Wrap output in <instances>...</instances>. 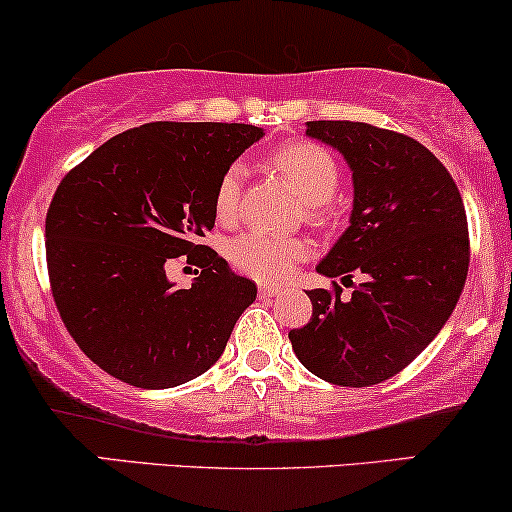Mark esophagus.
<instances>
[{"label":"esophagus","instance_id":"esophagus-1","mask_svg":"<svg viewBox=\"0 0 512 512\" xmlns=\"http://www.w3.org/2000/svg\"><path fill=\"white\" fill-rule=\"evenodd\" d=\"M282 287H273V285H261L258 287V296L261 299H273V296H280Z\"/></svg>","mask_w":512,"mask_h":512}]
</instances>
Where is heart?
Segmentation results:
<instances>
[{
	"instance_id": "1",
	"label": "heart",
	"mask_w": 512,
	"mask_h": 512,
	"mask_svg": "<svg viewBox=\"0 0 512 512\" xmlns=\"http://www.w3.org/2000/svg\"><path fill=\"white\" fill-rule=\"evenodd\" d=\"M268 166L280 173L299 199L306 204L308 218L325 225L334 218L330 199L339 187V163L325 147L315 142H289L268 156ZM242 168L230 166L220 175L213 194V213L218 223H232L239 211ZM308 256V244L296 237L244 232L227 244V258L239 273L261 282H280L292 273L296 263Z\"/></svg>"
}]
</instances>
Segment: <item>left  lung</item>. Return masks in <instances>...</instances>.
Instances as JSON below:
<instances>
[{
    "label": "left lung",
    "mask_w": 512,
    "mask_h": 512,
    "mask_svg": "<svg viewBox=\"0 0 512 512\" xmlns=\"http://www.w3.org/2000/svg\"><path fill=\"white\" fill-rule=\"evenodd\" d=\"M353 173L349 227L318 263L325 277L363 273L351 299L311 289L313 318L289 332L299 361L320 380L370 387L401 372L456 308L470 266L463 199L430 149L394 130L311 121Z\"/></svg>",
    "instance_id": "obj_1"
}]
</instances>
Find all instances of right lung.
I'll return each mask as SVG.
<instances>
[{"label":"right lung","instance_id":"right-lung-1","mask_svg":"<svg viewBox=\"0 0 512 512\" xmlns=\"http://www.w3.org/2000/svg\"><path fill=\"white\" fill-rule=\"evenodd\" d=\"M261 137L244 123H147L56 187L44 223L49 285L75 344L109 375L170 389L225 351L256 285L197 239L216 223L220 175ZM178 255L202 268L189 290L165 277Z\"/></svg>","mask_w":512,"mask_h":512}]
</instances>
